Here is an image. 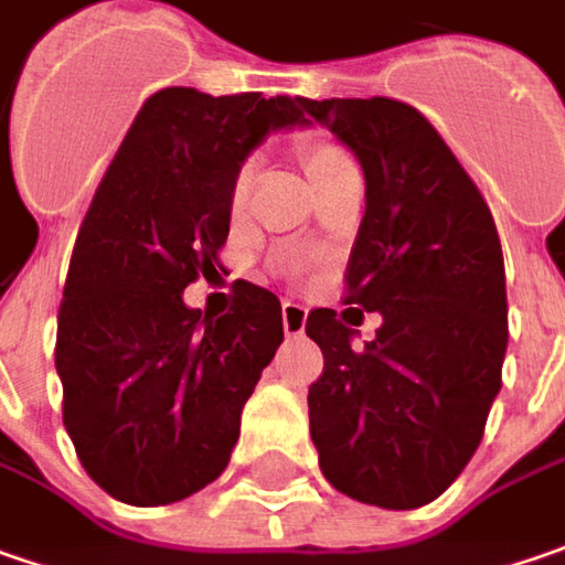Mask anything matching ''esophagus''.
<instances>
[{
  "label": "esophagus",
  "instance_id": "obj_1",
  "mask_svg": "<svg viewBox=\"0 0 565 565\" xmlns=\"http://www.w3.org/2000/svg\"><path fill=\"white\" fill-rule=\"evenodd\" d=\"M281 319L287 338H300L307 331V307H300V303H284Z\"/></svg>",
  "mask_w": 565,
  "mask_h": 565
}]
</instances>
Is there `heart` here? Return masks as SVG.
I'll list each match as a JSON object with an SVG mask.
<instances>
[{"instance_id": "obj_1", "label": "heart", "mask_w": 565, "mask_h": 565, "mask_svg": "<svg viewBox=\"0 0 565 565\" xmlns=\"http://www.w3.org/2000/svg\"><path fill=\"white\" fill-rule=\"evenodd\" d=\"M348 154L344 151H338V148H331V145H309L307 148V170L309 177L316 180V177H322V173H329L331 167H338V163H344ZM256 158L243 160L239 163V170H236L234 177V189H231V202H234V209H239L243 202H246V195H249V185L256 180Z\"/></svg>"}]
</instances>
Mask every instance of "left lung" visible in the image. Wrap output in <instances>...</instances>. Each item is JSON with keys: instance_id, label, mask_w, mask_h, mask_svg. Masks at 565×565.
<instances>
[{"instance_id": "8db88e82", "label": "left lung", "mask_w": 565, "mask_h": 565, "mask_svg": "<svg viewBox=\"0 0 565 565\" xmlns=\"http://www.w3.org/2000/svg\"><path fill=\"white\" fill-rule=\"evenodd\" d=\"M303 110L363 167L348 303L382 316L376 338L354 348L356 331L334 309L309 312L307 334L326 356L309 385V436L334 490L417 509L465 471L503 382L509 307L497 224L414 107L303 97Z\"/></svg>"}]
</instances>
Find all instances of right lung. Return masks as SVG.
<instances>
[{
  "instance_id": "obj_1",
  "label": "right lung",
  "mask_w": 565,
  "mask_h": 565,
  "mask_svg": "<svg viewBox=\"0 0 565 565\" xmlns=\"http://www.w3.org/2000/svg\"><path fill=\"white\" fill-rule=\"evenodd\" d=\"M309 126L303 97L163 87L145 100L94 192L56 331L62 420L85 471L119 503L167 505L209 487L284 341L271 290L236 281L224 316L185 307L231 234L239 163Z\"/></svg>"
}]
</instances>
